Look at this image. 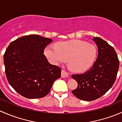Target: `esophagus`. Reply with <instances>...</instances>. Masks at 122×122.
Instances as JSON below:
<instances>
[{
	"label": "esophagus",
	"instance_id": "34e87169",
	"mask_svg": "<svg viewBox=\"0 0 122 122\" xmlns=\"http://www.w3.org/2000/svg\"><path fill=\"white\" fill-rule=\"evenodd\" d=\"M68 72H67L66 71H64V70H63L61 71V77H62V78H65V77H68Z\"/></svg>",
	"mask_w": 122,
	"mask_h": 122
}]
</instances>
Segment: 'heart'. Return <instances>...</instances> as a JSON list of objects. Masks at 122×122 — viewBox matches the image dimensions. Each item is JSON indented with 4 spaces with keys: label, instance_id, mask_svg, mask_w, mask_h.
Returning a JSON list of instances; mask_svg holds the SVG:
<instances>
[{
    "label": "heart",
    "instance_id": "b5f03b06",
    "mask_svg": "<svg viewBox=\"0 0 122 122\" xmlns=\"http://www.w3.org/2000/svg\"><path fill=\"white\" fill-rule=\"evenodd\" d=\"M44 54L50 62L58 65L68 61V68L75 72L88 70L96 58L97 50L94 45L80 40L58 42L47 46Z\"/></svg>",
    "mask_w": 122,
    "mask_h": 122
}]
</instances>
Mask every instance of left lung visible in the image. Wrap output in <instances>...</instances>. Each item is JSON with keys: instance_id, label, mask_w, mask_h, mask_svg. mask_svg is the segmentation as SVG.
<instances>
[{"instance_id": "8db88e82", "label": "left lung", "mask_w": 122, "mask_h": 122, "mask_svg": "<svg viewBox=\"0 0 122 122\" xmlns=\"http://www.w3.org/2000/svg\"><path fill=\"white\" fill-rule=\"evenodd\" d=\"M93 40L98 47L96 61L86 72L72 75L78 84L72 94L84 101L94 100L105 94L115 82L119 67V60L113 48L99 37H94Z\"/></svg>"}]
</instances>
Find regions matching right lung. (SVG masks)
<instances>
[{
	"label": "right lung",
	"instance_id": "add662e5",
	"mask_svg": "<svg viewBox=\"0 0 122 122\" xmlns=\"http://www.w3.org/2000/svg\"><path fill=\"white\" fill-rule=\"evenodd\" d=\"M52 41L29 35L9 44L3 56L6 78L19 94L28 99L46 96L54 82L61 77V68L51 64L44 51Z\"/></svg>",
	"mask_w": 122,
	"mask_h": 122
}]
</instances>
